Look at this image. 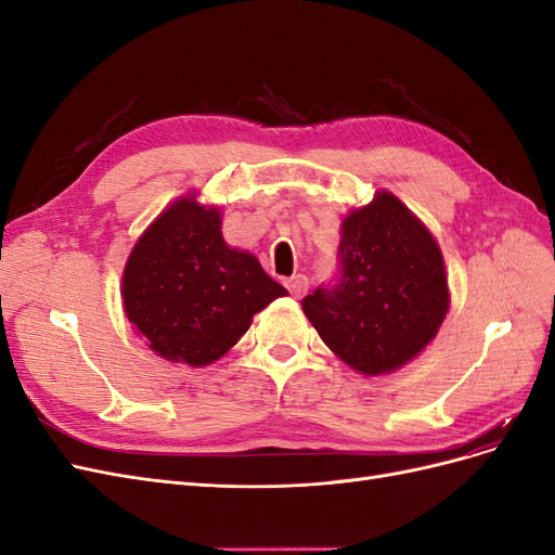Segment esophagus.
<instances>
[{
  "label": "esophagus",
  "instance_id": "esophagus-1",
  "mask_svg": "<svg viewBox=\"0 0 555 555\" xmlns=\"http://www.w3.org/2000/svg\"><path fill=\"white\" fill-rule=\"evenodd\" d=\"M284 287L289 289L294 298H300L308 292V278L306 275H292L289 280H284Z\"/></svg>",
  "mask_w": 555,
  "mask_h": 555
}]
</instances>
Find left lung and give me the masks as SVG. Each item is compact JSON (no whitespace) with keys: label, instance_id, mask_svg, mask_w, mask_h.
I'll return each instance as SVG.
<instances>
[{"label":"left lung","instance_id":"obj_1","mask_svg":"<svg viewBox=\"0 0 555 555\" xmlns=\"http://www.w3.org/2000/svg\"><path fill=\"white\" fill-rule=\"evenodd\" d=\"M347 365L382 375L414 359L449 310L442 251L389 192L345 217L338 275L300 300Z\"/></svg>","mask_w":555,"mask_h":555}]
</instances>
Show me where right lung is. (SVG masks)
Masks as SVG:
<instances>
[{"mask_svg": "<svg viewBox=\"0 0 555 555\" xmlns=\"http://www.w3.org/2000/svg\"><path fill=\"white\" fill-rule=\"evenodd\" d=\"M220 210L180 198L153 222L125 266L129 322L169 361L208 365L241 340L251 314L287 294L247 251L222 238Z\"/></svg>", "mask_w": 555, "mask_h": 555, "instance_id": "right-lung-1", "label": "right lung"}]
</instances>
